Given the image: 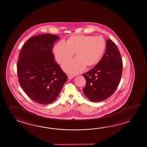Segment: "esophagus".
Segmentation results:
<instances>
[{
  "label": "esophagus",
  "instance_id": "1",
  "mask_svg": "<svg viewBox=\"0 0 147 147\" xmlns=\"http://www.w3.org/2000/svg\"><path fill=\"white\" fill-rule=\"evenodd\" d=\"M74 78L73 76H71V75H69L68 76V78L69 80H72V78Z\"/></svg>",
  "mask_w": 147,
  "mask_h": 147
}]
</instances>
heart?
<instances>
[{"instance_id": "b5f03b06", "label": "heart", "mask_w": 147, "mask_h": 147, "mask_svg": "<svg viewBox=\"0 0 147 147\" xmlns=\"http://www.w3.org/2000/svg\"><path fill=\"white\" fill-rule=\"evenodd\" d=\"M105 39L101 36L73 35L64 44L59 42L54 48L56 59L63 64L72 59L73 54L76 59L63 66V70L71 75H76L85 69L94 67L101 59L105 49Z\"/></svg>"}]
</instances>
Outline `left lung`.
<instances>
[{"label":"left lung","instance_id":"1","mask_svg":"<svg viewBox=\"0 0 147 147\" xmlns=\"http://www.w3.org/2000/svg\"><path fill=\"white\" fill-rule=\"evenodd\" d=\"M122 65L117 46L108 39L102 58L93 69L83 74L86 82L83 91L88 98L92 102H100L110 97L120 81Z\"/></svg>","mask_w":147,"mask_h":147}]
</instances>
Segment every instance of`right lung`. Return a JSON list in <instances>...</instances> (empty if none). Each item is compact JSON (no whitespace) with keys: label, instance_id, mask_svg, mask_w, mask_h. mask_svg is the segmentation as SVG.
I'll return each instance as SVG.
<instances>
[{"label":"right lung","instance_id":"1","mask_svg":"<svg viewBox=\"0 0 147 147\" xmlns=\"http://www.w3.org/2000/svg\"><path fill=\"white\" fill-rule=\"evenodd\" d=\"M59 39L51 34L31 37L19 54L17 71L20 85L33 101L41 105L54 101L67 80L52 51Z\"/></svg>","mask_w":147,"mask_h":147}]
</instances>
